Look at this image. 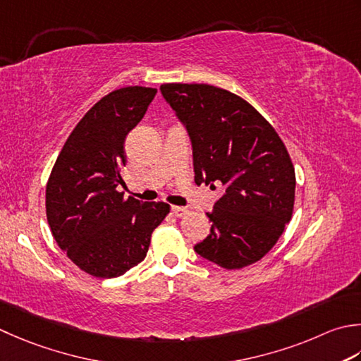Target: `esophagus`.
Returning a JSON list of instances; mask_svg holds the SVG:
<instances>
[{
	"mask_svg": "<svg viewBox=\"0 0 361 361\" xmlns=\"http://www.w3.org/2000/svg\"><path fill=\"white\" fill-rule=\"evenodd\" d=\"M188 213V209L185 207H172V214L175 217H183Z\"/></svg>",
	"mask_w": 361,
	"mask_h": 361,
	"instance_id": "1",
	"label": "esophagus"
}]
</instances>
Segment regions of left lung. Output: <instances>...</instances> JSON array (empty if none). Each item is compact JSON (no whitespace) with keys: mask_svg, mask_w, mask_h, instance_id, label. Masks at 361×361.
<instances>
[{"mask_svg":"<svg viewBox=\"0 0 361 361\" xmlns=\"http://www.w3.org/2000/svg\"><path fill=\"white\" fill-rule=\"evenodd\" d=\"M161 94L186 126L197 185L225 192L207 213L209 235L194 245L204 259L241 269L269 252L291 221L295 173L272 125L231 92L209 84H162Z\"/></svg>","mask_w":361,"mask_h":361,"instance_id":"8db88e82","label":"left lung"}]
</instances>
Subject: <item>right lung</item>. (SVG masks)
<instances>
[{
    "instance_id": "1",
    "label": "right lung",
    "mask_w": 361,
    "mask_h": 361,
    "mask_svg": "<svg viewBox=\"0 0 361 361\" xmlns=\"http://www.w3.org/2000/svg\"><path fill=\"white\" fill-rule=\"evenodd\" d=\"M157 89L130 86L103 97L63 144L47 183V219L61 250L98 279L123 275L142 261L167 203L125 199L120 169L125 139Z\"/></svg>"
}]
</instances>
